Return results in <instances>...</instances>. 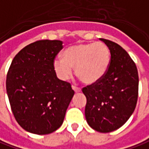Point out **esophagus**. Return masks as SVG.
<instances>
[{
	"instance_id": "obj_1",
	"label": "esophagus",
	"mask_w": 149,
	"mask_h": 149,
	"mask_svg": "<svg viewBox=\"0 0 149 149\" xmlns=\"http://www.w3.org/2000/svg\"><path fill=\"white\" fill-rule=\"evenodd\" d=\"M72 90L74 91L76 93L81 92V89H80V88H78V87H77V86H72Z\"/></svg>"
}]
</instances>
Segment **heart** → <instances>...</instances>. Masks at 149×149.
Listing matches in <instances>:
<instances>
[{
	"instance_id": "heart-1",
	"label": "heart",
	"mask_w": 149,
	"mask_h": 149,
	"mask_svg": "<svg viewBox=\"0 0 149 149\" xmlns=\"http://www.w3.org/2000/svg\"><path fill=\"white\" fill-rule=\"evenodd\" d=\"M110 53L103 43L77 44L65 49L63 58L54 59V70L59 79L67 81L75 72L86 84H95L106 74Z\"/></svg>"
}]
</instances>
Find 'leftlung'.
<instances>
[{"mask_svg": "<svg viewBox=\"0 0 149 149\" xmlns=\"http://www.w3.org/2000/svg\"><path fill=\"white\" fill-rule=\"evenodd\" d=\"M110 52L106 74L82 89L86 97L85 116L94 130L109 133L124 125L134 113L138 100L139 75L135 63L119 44L105 39Z\"/></svg>", "mask_w": 149, "mask_h": 149, "instance_id": "left-lung-1", "label": "left lung"}]
</instances>
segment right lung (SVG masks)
<instances>
[{"label": "right lung", "instance_id": "obj_1", "mask_svg": "<svg viewBox=\"0 0 149 149\" xmlns=\"http://www.w3.org/2000/svg\"><path fill=\"white\" fill-rule=\"evenodd\" d=\"M63 49L60 40H39L22 49L12 60L6 77V92L19 125L43 135L63 125L74 91L59 80L54 70L55 56Z\"/></svg>", "mask_w": 149, "mask_h": 149}]
</instances>
